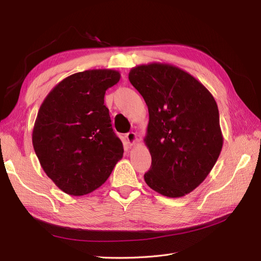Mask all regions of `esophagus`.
Here are the masks:
<instances>
[{
    "label": "esophagus",
    "instance_id": "esophagus-1",
    "mask_svg": "<svg viewBox=\"0 0 261 261\" xmlns=\"http://www.w3.org/2000/svg\"><path fill=\"white\" fill-rule=\"evenodd\" d=\"M126 139H127L128 144L130 146H133V145H135V143L137 141V135H136L135 133H133V132L127 133V134H126Z\"/></svg>",
    "mask_w": 261,
    "mask_h": 261
}]
</instances>
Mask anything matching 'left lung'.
<instances>
[{
  "label": "left lung",
  "mask_w": 261,
  "mask_h": 261,
  "mask_svg": "<svg viewBox=\"0 0 261 261\" xmlns=\"http://www.w3.org/2000/svg\"><path fill=\"white\" fill-rule=\"evenodd\" d=\"M128 80L149 111L146 183L171 198L185 196L208 176L222 149L217 102L195 77L173 65H139Z\"/></svg>",
  "instance_id": "8db88e82"
}]
</instances>
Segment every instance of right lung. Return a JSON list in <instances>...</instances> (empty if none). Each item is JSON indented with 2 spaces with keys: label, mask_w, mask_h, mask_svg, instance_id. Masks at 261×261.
Instances as JSON below:
<instances>
[{
  "label": "right lung",
  "mask_w": 261,
  "mask_h": 261,
  "mask_svg": "<svg viewBox=\"0 0 261 261\" xmlns=\"http://www.w3.org/2000/svg\"><path fill=\"white\" fill-rule=\"evenodd\" d=\"M113 69L66 77L39 109L33 145L45 174L63 192L83 196L100 187L123 156L105 94L120 81Z\"/></svg>",
  "instance_id": "obj_1"
}]
</instances>
